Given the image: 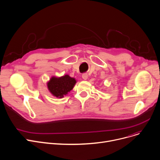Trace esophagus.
I'll return each instance as SVG.
<instances>
[{
    "instance_id": "34e87169",
    "label": "esophagus",
    "mask_w": 160,
    "mask_h": 160,
    "mask_svg": "<svg viewBox=\"0 0 160 160\" xmlns=\"http://www.w3.org/2000/svg\"><path fill=\"white\" fill-rule=\"evenodd\" d=\"M88 74L87 73H84L82 75V78L84 79V80H87L88 79Z\"/></svg>"
}]
</instances>
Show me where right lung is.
<instances>
[{
	"label": "right lung",
	"mask_w": 160,
	"mask_h": 160,
	"mask_svg": "<svg viewBox=\"0 0 160 160\" xmlns=\"http://www.w3.org/2000/svg\"><path fill=\"white\" fill-rule=\"evenodd\" d=\"M76 82V79L67 74L61 77L52 76L47 82V87L53 96L62 98L73 89Z\"/></svg>",
	"instance_id": "1"
}]
</instances>
